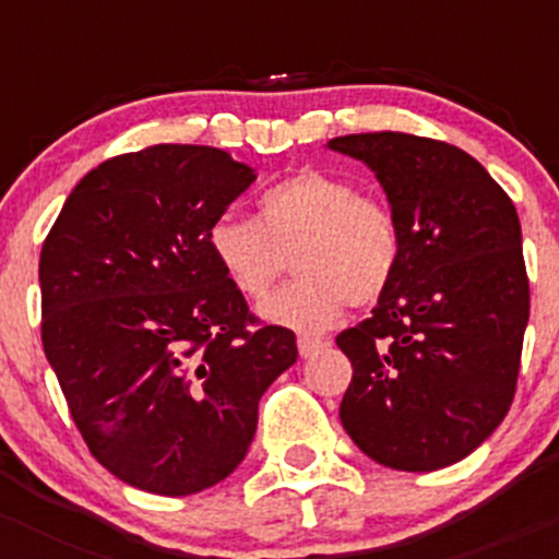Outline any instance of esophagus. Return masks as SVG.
Here are the masks:
<instances>
[{"instance_id": "34e87169", "label": "esophagus", "mask_w": 559, "mask_h": 559, "mask_svg": "<svg viewBox=\"0 0 559 559\" xmlns=\"http://www.w3.org/2000/svg\"><path fill=\"white\" fill-rule=\"evenodd\" d=\"M321 348H324V340H319V337H308V334H302V337L297 340V350L302 358H310L313 354H319Z\"/></svg>"}]
</instances>
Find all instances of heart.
Masks as SVG:
<instances>
[{
  "label": "heart",
  "mask_w": 559,
  "mask_h": 559,
  "mask_svg": "<svg viewBox=\"0 0 559 559\" xmlns=\"http://www.w3.org/2000/svg\"><path fill=\"white\" fill-rule=\"evenodd\" d=\"M205 249L238 295L257 299L273 286L292 251L297 278L260 305L270 324L324 332L345 305H372L396 273L402 238L385 203L358 195L337 174L305 168L257 198V219L219 214Z\"/></svg>",
  "instance_id": "1"
}]
</instances>
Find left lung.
I'll return each mask as SVG.
<instances>
[{
	"instance_id": "1",
	"label": "left lung",
	"mask_w": 559,
	"mask_h": 559,
	"mask_svg": "<svg viewBox=\"0 0 559 559\" xmlns=\"http://www.w3.org/2000/svg\"><path fill=\"white\" fill-rule=\"evenodd\" d=\"M326 146L374 174L402 238L378 308L337 334L354 364L340 420L380 466H452L512 407L531 316L520 216L496 179L444 141L383 131Z\"/></svg>"
}]
</instances>
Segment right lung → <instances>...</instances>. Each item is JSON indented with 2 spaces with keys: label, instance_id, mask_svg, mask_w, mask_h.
I'll use <instances>...</instances> for the list:
<instances>
[{
  "label": "right lung",
  "instance_id": "obj_1",
  "mask_svg": "<svg viewBox=\"0 0 559 559\" xmlns=\"http://www.w3.org/2000/svg\"><path fill=\"white\" fill-rule=\"evenodd\" d=\"M254 179L214 146L157 144L82 176L45 238V356L93 457L139 490L230 477L297 361L295 332L257 326L205 249Z\"/></svg>",
  "mask_w": 559,
  "mask_h": 559
}]
</instances>
